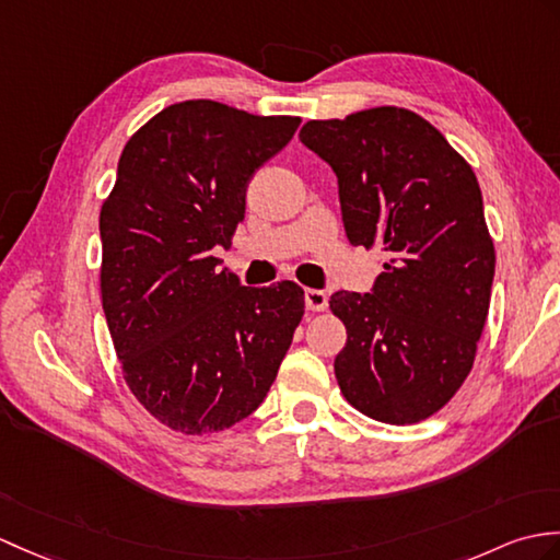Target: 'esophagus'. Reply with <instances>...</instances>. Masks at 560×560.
Listing matches in <instances>:
<instances>
[{
    "label": "esophagus",
    "mask_w": 560,
    "mask_h": 560,
    "mask_svg": "<svg viewBox=\"0 0 560 560\" xmlns=\"http://www.w3.org/2000/svg\"><path fill=\"white\" fill-rule=\"evenodd\" d=\"M305 305H307V310H312V312L327 310L329 295L324 293V291H317V289H307V291H305Z\"/></svg>",
    "instance_id": "obj_1"
}]
</instances>
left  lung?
<instances>
[{
  "instance_id": "left-lung-1",
  "label": "left lung",
  "mask_w": 560,
  "mask_h": 560,
  "mask_svg": "<svg viewBox=\"0 0 560 560\" xmlns=\"http://www.w3.org/2000/svg\"><path fill=\"white\" fill-rule=\"evenodd\" d=\"M301 142L339 178L348 241L386 255L372 293L329 301L348 334L336 382L372 420H427L470 374L489 312L497 253L472 166L400 107L307 121Z\"/></svg>"
}]
</instances>
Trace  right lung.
I'll return each instance as SVG.
<instances>
[{
  "label": "right lung",
  "mask_w": 560,
  "mask_h": 560,
  "mask_svg": "<svg viewBox=\"0 0 560 560\" xmlns=\"http://www.w3.org/2000/svg\"><path fill=\"white\" fill-rule=\"evenodd\" d=\"M298 126L186 100L121 152L100 212L102 307L128 388L174 432L212 434L255 412L303 319L301 285H241L212 253L231 248L253 174Z\"/></svg>",
  "instance_id": "1"
}]
</instances>
